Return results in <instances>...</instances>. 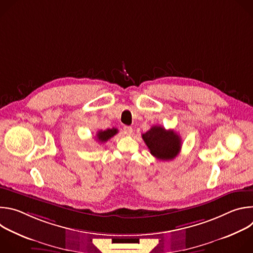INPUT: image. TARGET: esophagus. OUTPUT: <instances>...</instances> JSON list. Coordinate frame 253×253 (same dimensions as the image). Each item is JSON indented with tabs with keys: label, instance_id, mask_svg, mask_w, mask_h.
Segmentation results:
<instances>
[{
	"label": "esophagus",
	"instance_id": "34e87169",
	"mask_svg": "<svg viewBox=\"0 0 253 253\" xmlns=\"http://www.w3.org/2000/svg\"><path fill=\"white\" fill-rule=\"evenodd\" d=\"M132 127H130V126H124L123 127V132L126 134V135H130L131 133H132Z\"/></svg>",
	"mask_w": 253,
	"mask_h": 253
}]
</instances>
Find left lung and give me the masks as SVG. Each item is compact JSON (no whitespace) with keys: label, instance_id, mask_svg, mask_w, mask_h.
I'll list each match as a JSON object with an SVG mask.
<instances>
[{"label":"left lung","instance_id":"8db88e82","mask_svg":"<svg viewBox=\"0 0 253 253\" xmlns=\"http://www.w3.org/2000/svg\"><path fill=\"white\" fill-rule=\"evenodd\" d=\"M142 138L150 153L159 160L174 159L181 150L180 136L162 126H152L150 130L142 134Z\"/></svg>","mask_w":253,"mask_h":253}]
</instances>
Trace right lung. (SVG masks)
Masks as SVG:
<instances>
[{"label": "right lung", "instance_id": "obj_1", "mask_svg": "<svg viewBox=\"0 0 253 253\" xmlns=\"http://www.w3.org/2000/svg\"><path fill=\"white\" fill-rule=\"evenodd\" d=\"M118 133V130L116 128H112V129H106V130H100L97 133V140H99L100 142H106L109 140L111 137H113L114 135H116Z\"/></svg>", "mask_w": 253, "mask_h": 253}]
</instances>
